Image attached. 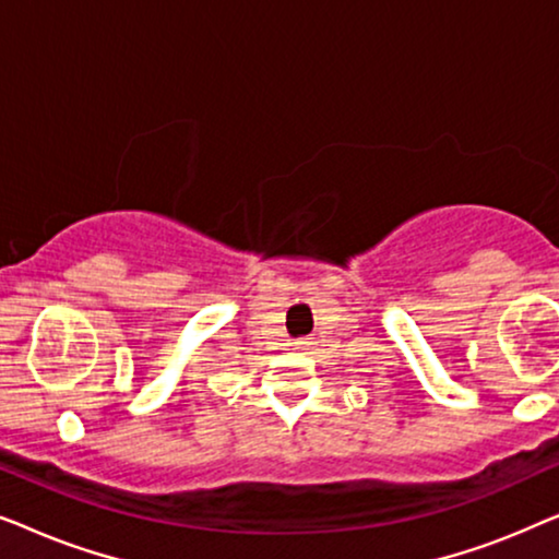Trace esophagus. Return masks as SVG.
Segmentation results:
<instances>
[{"label": "esophagus", "mask_w": 559, "mask_h": 559, "mask_svg": "<svg viewBox=\"0 0 559 559\" xmlns=\"http://www.w3.org/2000/svg\"><path fill=\"white\" fill-rule=\"evenodd\" d=\"M297 346H300V348H305V346H308V341H297Z\"/></svg>", "instance_id": "obj_1"}]
</instances>
